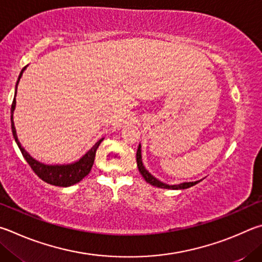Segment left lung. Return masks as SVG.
Here are the masks:
<instances>
[{
	"label": "left lung",
	"instance_id": "left-lung-1",
	"mask_svg": "<svg viewBox=\"0 0 262 262\" xmlns=\"http://www.w3.org/2000/svg\"><path fill=\"white\" fill-rule=\"evenodd\" d=\"M141 146L139 145L138 149H137V166H138L139 169V172L143 175V177L145 178V181L149 183L150 185L153 186H157V187H161V189H172V190H183V189H187V187H191L195 185L196 183H199L200 181H196V182H189V183H181V184L178 185H168L166 183H162L161 181H159L155 178L154 176L150 175V173L146 170L143 161H141Z\"/></svg>",
	"mask_w": 262,
	"mask_h": 262
}]
</instances>
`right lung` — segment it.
Returning a JSON list of instances; mask_svg holds the SVG:
<instances>
[{
	"label": "right lung",
	"instance_id": "right-lung-1",
	"mask_svg": "<svg viewBox=\"0 0 262 262\" xmlns=\"http://www.w3.org/2000/svg\"><path fill=\"white\" fill-rule=\"evenodd\" d=\"M25 69H26V67L23 68V70L20 71V75H19V77H18V80L16 84L15 98H13L12 104H11V130H12L13 138H15L18 147H19L20 152L23 154V157H24V159L26 160V162L30 164L32 170H33L36 175H38V177H40L43 182L48 183V184H50V185L63 186V187L77 184L78 182H80L82 178L90 173L91 169H92V167H93V163H94L95 152H96V149H98L99 145L101 144V141L103 140V138L100 139L98 143H95L93 147H92L80 160H78L77 162H73L70 164H59V166L58 164H56V166H48V164L41 163L32 158L31 155L24 149V147L20 145L19 140H18L15 124H13V119H12L13 112H15V107H16L17 86H18V82H19L20 77Z\"/></svg>",
	"mask_w": 262,
	"mask_h": 262
}]
</instances>
